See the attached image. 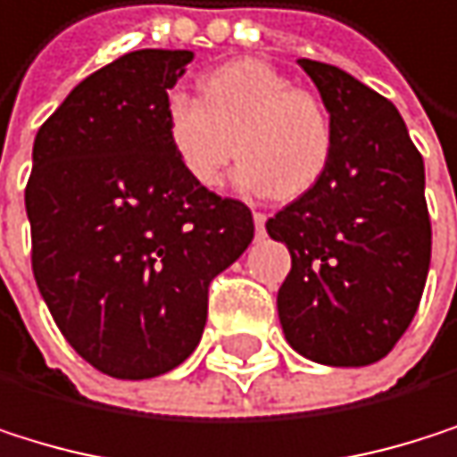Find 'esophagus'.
I'll use <instances>...</instances> for the list:
<instances>
[{"mask_svg":"<svg viewBox=\"0 0 457 457\" xmlns=\"http://www.w3.org/2000/svg\"><path fill=\"white\" fill-rule=\"evenodd\" d=\"M254 227H257V236H265V213L254 211Z\"/></svg>","mask_w":457,"mask_h":457,"instance_id":"1","label":"esophagus"}]
</instances>
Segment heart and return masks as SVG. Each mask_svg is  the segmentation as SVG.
I'll list each match as a JSON object with an SVG mask.
<instances>
[{
    "label": "heart",
    "instance_id": "obj_1",
    "mask_svg": "<svg viewBox=\"0 0 457 457\" xmlns=\"http://www.w3.org/2000/svg\"><path fill=\"white\" fill-rule=\"evenodd\" d=\"M168 140L187 176L216 189L236 154V181L257 195L298 200L333 156V124L312 94L262 59H236L200 80V96L173 91L165 105Z\"/></svg>",
    "mask_w": 457,
    "mask_h": 457
}]
</instances>
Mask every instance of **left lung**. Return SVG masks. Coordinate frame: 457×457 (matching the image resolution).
<instances>
[{"label":"left lung","instance_id":"left-lung-1","mask_svg":"<svg viewBox=\"0 0 457 457\" xmlns=\"http://www.w3.org/2000/svg\"><path fill=\"white\" fill-rule=\"evenodd\" d=\"M333 124L322 181L268 219L289 249L278 287L287 344L322 366H371L417 314L431 265L426 168L390 100L349 72L298 59Z\"/></svg>","mask_w":457,"mask_h":457}]
</instances>
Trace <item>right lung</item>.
Listing matches in <instances>:
<instances>
[{
    "mask_svg": "<svg viewBox=\"0 0 457 457\" xmlns=\"http://www.w3.org/2000/svg\"><path fill=\"white\" fill-rule=\"evenodd\" d=\"M192 51H132L80 80L37 129L26 184L31 270L70 346L151 379L200 344L208 284L252 244L241 200L195 184L165 105Z\"/></svg>",
    "mask_w": 457,
    "mask_h": 457,
    "instance_id": "add662e5",
    "label": "right lung"
}]
</instances>
